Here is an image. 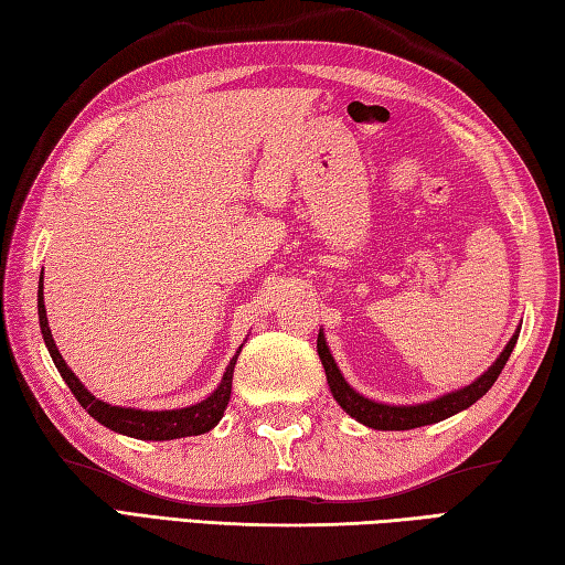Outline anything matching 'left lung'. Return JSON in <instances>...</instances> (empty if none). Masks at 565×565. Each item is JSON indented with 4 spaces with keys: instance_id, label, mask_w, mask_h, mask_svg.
Segmentation results:
<instances>
[{
    "instance_id": "1",
    "label": "left lung",
    "mask_w": 565,
    "mask_h": 565,
    "mask_svg": "<svg viewBox=\"0 0 565 565\" xmlns=\"http://www.w3.org/2000/svg\"><path fill=\"white\" fill-rule=\"evenodd\" d=\"M516 338H519V330L512 335V340L507 342V348L502 350V355L497 358L492 367L484 372L480 380L468 384L466 390H458L452 394L440 396V399H436V402L416 404V406H386V404L364 399L362 394H358L345 380H342L338 364L326 345L323 333H318V358H320V362H323L326 377L330 384V392H333V396H335V402L345 408L352 418H358L360 424L377 428V430H408V428L444 422V418L462 412V408H468L470 404L478 402L480 396L488 394L490 386L497 382L500 372L504 370L507 360H510L512 350L516 345Z\"/></svg>"
}]
</instances>
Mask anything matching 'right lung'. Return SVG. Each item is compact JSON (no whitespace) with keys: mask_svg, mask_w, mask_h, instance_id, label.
I'll return each mask as SVG.
<instances>
[{"mask_svg":"<svg viewBox=\"0 0 565 565\" xmlns=\"http://www.w3.org/2000/svg\"><path fill=\"white\" fill-rule=\"evenodd\" d=\"M41 279H43V271H41ZM41 279H39V323H41L43 340H46V348L51 352L55 367L61 372V377L71 386V392L75 399L81 402V406L87 408V414L97 418L103 426L117 430V434L141 438V440H171V438H185V436H201V434H207L213 426H217L230 402L232 372H235L237 355L230 360L227 372L223 374V382H220L217 390L195 406L175 408V412H141V408L109 406L105 402L95 399V396L85 390L81 380L75 377V374L68 370V364H65V360L61 358L58 348H55L51 328H49V318H46V306H43Z\"/></svg>","mask_w":565,"mask_h":565,"instance_id":"right-lung-1","label":"right lung"}]
</instances>
